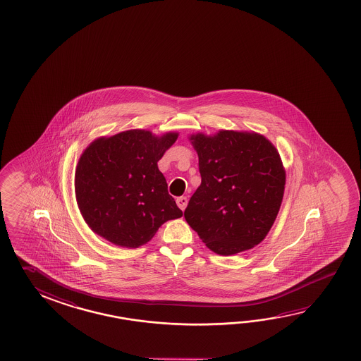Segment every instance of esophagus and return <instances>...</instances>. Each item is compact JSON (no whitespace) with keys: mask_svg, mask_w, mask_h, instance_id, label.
<instances>
[{"mask_svg":"<svg viewBox=\"0 0 361 361\" xmlns=\"http://www.w3.org/2000/svg\"><path fill=\"white\" fill-rule=\"evenodd\" d=\"M177 205H178V208L181 209V211H184L185 208H186V205H188V197H180L176 199Z\"/></svg>","mask_w":361,"mask_h":361,"instance_id":"34e87169","label":"esophagus"}]
</instances>
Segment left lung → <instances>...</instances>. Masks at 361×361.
<instances>
[{"label": "left lung", "mask_w": 361, "mask_h": 361, "mask_svg": "<svg viewBox=\"0 0 361 361\" xmlns=\"http://www.w3.org/2000/svg\"><path fill=\"white\" fill-rule=\"evenodd\" d=\"M202 184L185 219L205 245L232 255L258 245L279 214L286 172L279 150L257 133L221 130L195 134Z\"/></svg>", "instance_id": "8db88e82"}]
</instances>
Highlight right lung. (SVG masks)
Instances as JSON below:
<instances>
[{
    "mask_svg": "<svg viewBox=\"0 0 361 361\" xmlns=\"http://www.w3.org/2000/svg\"><path fill=\"white\" fill-rule=\"evenodd\" d=\"M177 135L128 130L84 150L76 166V202L92 231L115 245L139 247L164 222L183 216L157 164Z\"/></svg>",
    "mask_w": 361,
    "mask_h": 361,
    "instance_id": "obj_1",
    "label": "right lung"
}]
</instances>
